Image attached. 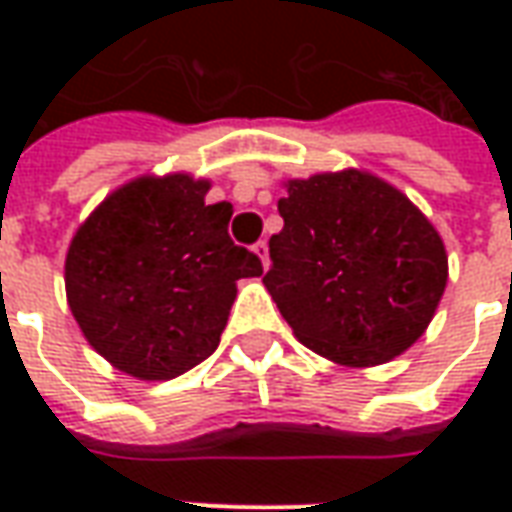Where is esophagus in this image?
Segmentation results:
<instances>
[{"mask_svg":"<svg viewBox=\"0 0 512 512\" xmlns=\"http://www.w3.org/2000/svg\"><path fill=\"white\" fill-rule=\"evenodd\" d=\"M255 255H257V260L263 263V268L271 266V260H268V244H266V241H257V244H255Z\"/></svg>","mask_w":512,"mask_h":512,"instance_id":"esophagus-1","label":"esophagus"}]
</instances>
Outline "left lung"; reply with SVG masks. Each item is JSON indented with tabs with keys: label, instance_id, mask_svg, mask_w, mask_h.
Segmentation results:
<instances>
[{
	"label": "left lung",
	"instance_id": "left-lung-1",
	"mask_svg": "<svg viewBox=\"0 0 512 512\" xmlns=\"http://www.w3.org/2000/svg\"><path fill=\"white\" fill-rule=\"evenodd\" d=\"M263 285L293 334L334 365L373 367L425 334L447 288V252L392 183L318 172L285 183Z\"/></svg>",
	"mask_w": 512,
	"mask_h": 512
}]
</instances>
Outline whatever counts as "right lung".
Listing matches in <instances>:
<instances>
[{
	"label": "right lung",
	"mask_w": 512,
	"mask_h": 512,
	"mask_svg": "<svg viewBox=\"0 0 512 512\" xmlns=\"http://www.w3.org/2000/svg\"><path fill=\"white\" fill-rule=\"evenodd\" d=\"M208 189L186 172L142 175L112 191L68 246L73 318L106 362L139 381H169L208 359L235 282L263 274L227 235L233 205H208Z\"/></svg>",
	"instance_id": "add662e5"
}]
</instances>
